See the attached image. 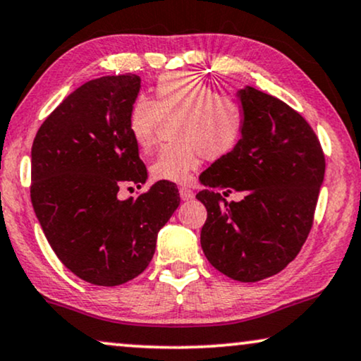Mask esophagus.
I'll list each match as a JSON object with an SVG mask.
<instances>
[{"mask_svg":"<svg viewBox=\"0 0 361 361\" xmlns=\"http://www.w3.org/2000/svg\"><path fill=\"white\" fill-rule=\"evenodd\" d=\"M193 190L186 188V186H180V198L183 201H188V200H193Z\"/></svg>","mask_w":361,"mask_h":361,"instance_id":"esophagus-1","label":"esophagus"}]
</instances>
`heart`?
I'll return each instance as SVG.
<instances>
[{
    "label": "heart",
    "mask_w": 361,
    "mask_h": 361,
    "mask_svg": "<svg viewBox=\"0 0 361 361\" xmlns=\"http://www.w3.org/2000/svg\"><path fill=\"white\" fill-rule=\"evenodd\" d=\"M163 118H176L171 128L176 142L163 147L153 160L150 173L157 181L185 183L201 157H228L246 130L241 104L190 72L163 74L155 84V100L138 95L132 102L127 128L140 150L155 147Z\"/></svg>",
    "instance_id": "1"
}]
</instances>
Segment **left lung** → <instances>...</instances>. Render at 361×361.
I'll list each match as a JSON object with an SVG mask.
<instances>
[{
  "mask_svg": "<svg viewBox=\"0 0 361 361\" xmlns=\"http://www.w3.org/2000/svg\"><path fill=\"white\" fill-rule=\"evenodd\" d=\"M238 95L246 114L243 140L200 176L209 186L196 195L208 211L201 247L224 276L257 282L281 272L304 246L325 155L314 128L286 102L254 87ZM213 188L243 190L245 198L221 202Z\"/></svg>",
  "mask_w": 361,
  "mask_h": 361,
  "instance_id": "1",
  "label": "left lung"
}]
</instances>
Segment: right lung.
I'll use <instances>...</instances> for the list:
<instances>
[{"label":"right lung","mask_w":361,"mask_h":361,"mask_svg":"<svg viewBox=\"0 0 361 361\" xmlns=\"http://www.w3.org/2000/svg\"><path fill=\"white\" fill-rule=\"evenodd\" d=\"M140 90L135 74L80 85L52 110L31 148V201L47 243L72 274L94 286H120L150 264L157 234L180 204L176 185L158 181L137 200L148 173L127 128Z\"/></svg>","instance_id":"add662e5"}]
</instances>
